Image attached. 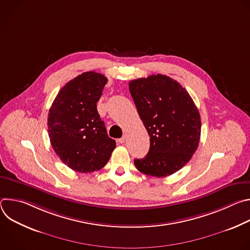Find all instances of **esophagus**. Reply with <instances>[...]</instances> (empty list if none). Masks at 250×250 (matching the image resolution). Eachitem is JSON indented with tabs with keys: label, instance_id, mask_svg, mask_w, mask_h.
I'll return each mask as SVG.
<instances>
[{
	"label": "esophagus",
	"instance_id": "1",
	"mask_svg": "<svg viewBox=\"0 0 250 250\" xmlns=\"http://www.w3.org/2000/svg\"><path fill=\"white\" fill-rule=\"evenodd\" d=\"M125 140H126V137H125V136H123L122 138L119 139V142H120V144H125Z\"/></svg>",
	"mask_w": 250,
	"mask_h": 250
}]
</instances>
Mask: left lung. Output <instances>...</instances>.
<instances>
[{
    "instance_id": "1",
    "label": "left lung",
    "mask_w": 250,
    "mask_h": 250,
    "mask_svg": "<svg viewBox=\"0 0 250 250\" xmlns=\"http://www.w3.org/2000/svg\"><path fill=\"white\" fill-rule=\"evenodd\" d=\"M137 113L150 136L148 153L134 159L141 173L169 176L185 166L196 152L201 117L189 93L176 80L157 74L129 82Z\"/></svg>"
}]
</instances>
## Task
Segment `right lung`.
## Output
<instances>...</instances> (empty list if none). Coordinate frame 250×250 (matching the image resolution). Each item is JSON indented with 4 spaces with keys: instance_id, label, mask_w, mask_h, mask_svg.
<instances>
[{
    "instance_id": "add662e5",
    "label": "right lung",
    "mask_w": 250,
    "mask_h": 250,
    "mask_svg": "<svg viewBox=\"0 0 250 250\" xmlns=\"http://www.w3.org/2000/svg\"><path fill=\"white\" fill-rule=\"evenodd\" d=\"M106 77L89 71L69 81L49 109L50 144L69 168L80 173L102 169L116 148L97 111Z\"/></svg>"
}]
</instances>
